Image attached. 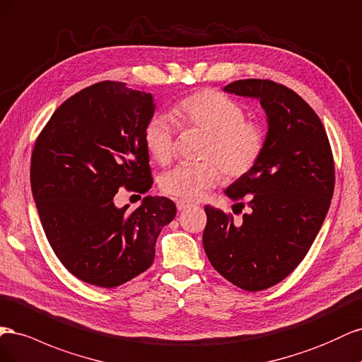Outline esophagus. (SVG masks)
Wrapping results in <instances>:
<instances>
[{
	"mask_svg": "<svg viewBox=\"0 0 362 362\" xmlns=\"http://www.w3.org/2000/svg\"><path fill=\"white\" fill-rule=\"evenodd\" d=\"M175 204H177V211H185V209H188V208H191V206H192L191 203L183 202V200H179Z\"/></svg>",
	"mask_w": 362,
	"mask_h": 362,
	"instance_id": "34e87169",
	"label": "esophagus"
}]
</instances>
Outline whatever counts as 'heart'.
I'll return each mask as SVG.
<instances>
[{
  "label": "heart",
  "mask_w": 362,
  "mask_h": 362,
  "mask_svg": "<svg viewBox=\"0 0 362 362\" xmlns=\"http://www.w3.org/2000/svg\"><path fill=\"white\" fill-rule=\"evenodd\" d=\"M180 126L208 133L197 163H180L163 174L160 188L165 194L195 202L214 188L221 171L229 179L243 177L259 160L265 147L264 130L245 119L244 109L218 90L204 89L182 98L174 107ZM177 124L168 115H154L144 130V142L151 158L168 163L175 150Z\"/></svg>",
  "instance_id": "heart-1"
}]
</instances>
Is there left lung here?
<instances>
[{
  "label": "left lung",
  "mask_w": 362,
  "mask_h": 362,
  "mask_svg": "<svg viewBox=\"0 0 362 362\" xmlns=\"http://www.w3.org/2000/svg\"><path fill=\"white\" fill-rule=\"evenodd\" d=\"M224 90L259 100L268 132L259 160L226 189L249 212L235 226L230 215L206 206L203 247L227 281L261 291L284 281L311 249L334 195L332 150L323 122L290 88L247 78Z\"/></svg>",
  "instance_id": "obj_1"
}]
</instances>
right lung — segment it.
<instances>
[{"label":"right lung","instance_id":"1","mask_svg":"<svg viewBox=\"0 0 362 362\" xmlns=\"http://www.w3.org/2000/svg\"><path fill=\"white\" fill-rule=\"evenodd\" d=\"M153 113L148 92L100 81L60 105L36 139L30 182L40 223L60 262L86 284L113 288L146 272L175 216L167 197L147 195L133 212L113 203L122 187L151 188L144 130Z\"/></svg>","mask_w":362,"mask_h":362}]
</instances>
